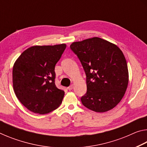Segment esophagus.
<instances>
[{
  "label": "esophagus",
  "instance_id": "esophagus-1",
  "mask_svg": "<svg viewBox=\"0 0 147 147\" xmlns=\"http://www.w3.org/2000/svg\"><path fill=\"white\" fill-rule=\"evenodd\" d=\"M67 89H69V90H72V89H73V85H71L70 86L68 87Z\"/></svg>",
  "mask_w": 147,
  "mask_h": 147
}]
</instances>
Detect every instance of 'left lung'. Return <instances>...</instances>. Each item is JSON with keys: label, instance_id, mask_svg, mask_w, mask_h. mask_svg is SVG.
<instances>
[{"label": "left lung", "instance_id": "1", "mask_svg": "<svg viewBox=\"0 0 147 147\" xmlns=\"http://www.w3.org/2000/svg\"><path fill=\"white\" fill-rule=\"evenodd\" d=\"M86 75L83 105L96 112L113 109L123 98L128 84L127 63L115 45L99 38L74 42L70 46Z\"/></svg>", "mask_w": 147, "mask_h": 147}]
</instances>
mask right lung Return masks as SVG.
I'll use <instances>...</instances> for the list:
<instances>
[{
    "label": "right lung",
    "mask_w": 147,
    "mask_h": 147,
    "mask_svg": "<svg viewBox=\"0 0 147 147\" xmlns=\"http://www.w3.org/2000/svg\"><path fill=\"white\" fill-rule=\"evenodd\" d=\"M65 44L34 46L21 54L13 67V86L16 96L32 112L47 114L60 106L64 91L55 84V65Z\"/></svg>",
    "instance_id": "right-lung-1"
}]
</instances>
